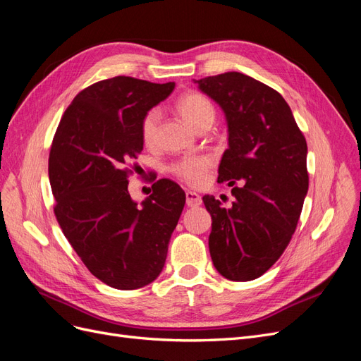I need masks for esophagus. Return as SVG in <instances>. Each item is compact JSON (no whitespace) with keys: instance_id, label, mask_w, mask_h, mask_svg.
Listing matches in <instances>:
<instances>
[{"instance_id":"esophagus-1","label":"esophagus","mask_w":361,"mask_h":361,"mask_svg":"<svg viewBox=\"0 0 361 361\" xmlns=\"http://www.w3.org/2000/svg\"><path fill=\"white\" fill-rule=\"evenodd\" d=\"M187 204L190 207H197L202 204V197L194 191H187Z\"/></svg>"}]
</instances>
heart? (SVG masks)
<instances>
[{
	"mask_svg": "<svg viewBox=\"0 0 361 361\" xmlns=\"http://www.w3.org/2000/svg\"><path fill=\"white\" fill-rule=\"evenodd\" d=\"M176 110L185 122L194 129L204 122H209V120L214 122L215 117V108L212 102L200 93H187L180 96L176 104ZM159 117L161 113L158 108H152V110L145 114L143 120H141L140 134L146 146H150L155 141ZM211 159L204 155L188 157L174 162L170 170L180 180L191 185V187H202L207 178V171L211 169Z\"/></svg>",
	"mask_w": 361,
	"mask_h": 361,
	"instance_id": "heart-1",
	"label": "heart"
}]
</instances>
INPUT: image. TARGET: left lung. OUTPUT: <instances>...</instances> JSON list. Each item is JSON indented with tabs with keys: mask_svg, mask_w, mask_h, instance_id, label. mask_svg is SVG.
<instances>
[{
	"mask_svg": "<svg viewBox=\"0 0 361 361\" xmlns=\"http://www.w3.org/2000/svg\"><path fill=\"white\" fill-rule=\"evenodd\" d=\"M194 82L226 116L228 147L218 182L239 183L228 209L214 195L203 197L212 218L211 257L227 280H255L297 228L309 190L307 143L283 96L264 82L239 72Z\"/></svg>",
	"mask_w": 361,
	"mask_h": 361,
	"instance_id": "8db88e82",
	"label": "left lung"
}]
</instances>
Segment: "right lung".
<instances>
[{
    "instance_id": "obj_1",
    "label": "right lung",
    "mask_w": 361,
    "mask_h": 361,
    "mask_svg": "<svg viewBox=\"0 0 361 361\" xmlns=\"http://www.w3.org/2000/svg\"><path fill=\"white\" fill-rule=\"evenodd\" d=\"M173 89L130 76L96 82L75 96L52 140L54 214L84 265L114 289L143 288L161 274L185 206L170 179L157 180L140 204L128 191L143 150L141 120Z\"/></svg>"
}]
</instances>
